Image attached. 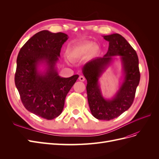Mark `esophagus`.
Masks as SVG:
<instances>
[{
    "mask_svg": "<svg viewBox=\"0 0 159 159\" xmlns=\"http://www.w3.org/2000/svg\"><path fill=\"white\" fill-rule=\"evenodd\" d=\"M79 80L81 81H84L85 78H84V77L83 75H80V78H79Z\"/></svg>",
    "mask_w": 159,
    "mask_h": 159,
    "instance_id": "obj_1",
    "label": "esophagus"
}]
</instances>
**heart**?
Listing matches in <instances>:
<instances>
[{
  "label": "heart",
  "instance_id": "obj_1",
  "mask_svg": "<svg viewBox=\"0 0 159 159\" xmlns=\"http://www.w3.org/2000/svg\"><path fill=\"white\" fill-rule=\"evenodd\" d=\"M99 51V48L94 46L93 42H85L70 48L68 50V55L70 59L76 60L82 58L87 55L91 57L97 56Z\"/></svg>",
  "mask_w": 159,
  "mask_h": 159
}]
</instances>
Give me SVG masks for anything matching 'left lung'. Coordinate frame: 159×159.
I'll return each instance as SVG.
<instances>
[{
  "mask_svg": "<svg viewBox=\"0 0 159 159\" xmlns=\"http://www.w3.org/2000/svg\"><path fill=\"white\" fill-rule=\"evenodd\" d=\"M103 38L109 42L107 54L87 62L82 72L88 82L86 90L91 114L98 119L109 121L119 117L131 106L140 81V71L136 51L121 35L113 34L103 36ZM115 55L121 56L125 78L115 97L106 100L100 92L98 78L111 62L112 56Z\"/></svg>",
  "mask_w": 159,
  "mask_h": 159,
  "instance_id": "1",
  "label": "left lung"
}]
</instances>
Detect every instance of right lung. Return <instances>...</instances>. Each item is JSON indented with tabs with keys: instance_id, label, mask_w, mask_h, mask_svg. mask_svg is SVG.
Here are the masks:
<instances>
[{
	"instance_id": "1",
	"label": "right lung",
	"mask_w": 159,
	"mask_h": 159,
	"mask_svg": "<svg viewBox=\"0 0 159 159\" xmlns=\"http://www.w3.org/2000/svg\"><path fill=\"white\" fill-rule=\"evenodd\" d=\"M68 39L66 34L42 30L31 37L18 54L14 81L22 104L30 112L48 120L61 113L66 95L79 77L61 78L55 68ZM43 63L47 71L40 72L37 67Z\"/></svg>"
}]
</instances>
